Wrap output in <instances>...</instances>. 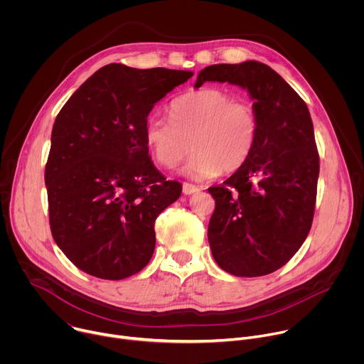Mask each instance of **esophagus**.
<instances>
[{
  "label": "esophagus",
  "instance_id": "1",
  "mask_svg": "<svg viewBox=\"0 0 364 364\" xmlns=\"http://www.w3.org/2000/svg\"><path fill=\"white\" fill-rule=\"evenodd\" d=\"M197 191H200V188H198L197 186L190 184V183H183V193H184L186 196L194 194V193H197Z\"/></svg>",
  "mask_w": 364,
  "mask_h": 364
}]
</instances>
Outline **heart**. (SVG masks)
Masks as SVG:
<instances>
[{
	"instance_id": "heart-1",
	"label": "heart",
	"mask_w": 364,
	"mask_h": 364,
	"mask_svg": "<svg viewBox=\"0 0 364 364\" xmlns=\"http://www.w3.org/2000/svg\"><path fill=\"white\" fill-rule=\"evenodd\" d=\"M168 118L152 114L144 125V139L154 160L176 168L190 151L183 173L191 178L235 173L250 159L259 124L253 107L220 89L205 87L171 100Z\"/></svg>"
}]
</instances>
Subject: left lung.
<instances>
[{"label":"left lung","mask_w":364,"mask_h":364,"mask_svg":"<svg viewBox=\"0 0 364 364\" xmlns=\"http://www.w3.org/2000/svg\"><path fill=\"white\" fill-rule=\"evenodd\" d=\"M204 82L246 89L259 124L247 163L209 188L216 201L207 230L210 249L232 275H268L298 252L313 225L320 173L313 121L306 103L268 65H212L194 87Z\"/></svg>","instance_id":"8db88e82"}]
</instances>
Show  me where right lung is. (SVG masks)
I'll list each match as a JSON object with an SVG mask.
<instances>
[{"mask_svg":"<svg viewBox=\"0 0 364 364\" xmlns=\"http://www.w3.org/2000/svg\"><path fill=\"white\" fill-rule=\"evenodd\" d=\"M191 76L111 63L59 112L44 173L50 229L80 271L118 281L149 262L155 219L180 197L181 184L155 168L144 125L155 103Z\"/></svg>","mask_w":364,"mask_h":364,"instance_id":"obj_1","label":"right lung"}]
</instances>
